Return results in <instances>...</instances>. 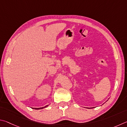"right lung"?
Here are the masks:
<instances>
[{"instance_id":"obj_1","label":"right lung","mask_w":127,"mask_h":127,"mask_svg":"<svg viewBox=\"0 0 127 127\" xmlns=\"http://www.w3.org/2000/svg\"><path fill=\"white\" fill-rule=\"evenodd\" d=\"M48 105H46V106H44V107H42V108H33V109H37V110H38V109H43V108H44L47 107V106Z\"/></svg>"}]
</instances>
